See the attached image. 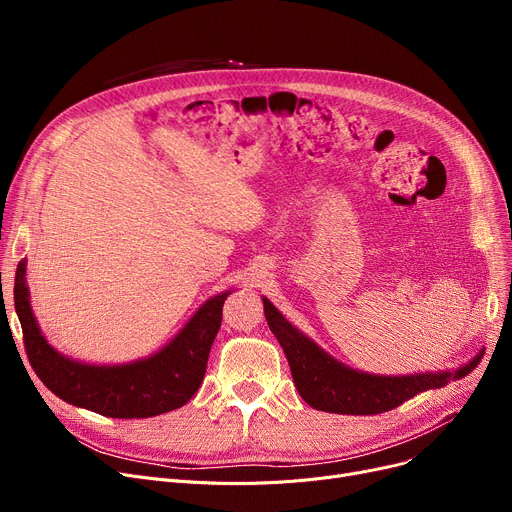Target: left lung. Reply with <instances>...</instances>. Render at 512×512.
<instances>
[{
    "instance_id": "left-lung-1",
    "label": "left lung",
    "mask_w": 512,
    "mask_h": 512,
    "mask_svg": "<svg viewBox=\"0 0 512 512\" xmlns=\"http://www.w3.org/2000/svg\"><path fill=\"white\" fill-rule=\"evenodd\" d=\"M263 311L267 326L278 338L288 359L294 386L309 407L326 413L340 415H378L390 411L419 392L442 388L450 380H461L475 365V357L469 365L456 371L442 373H415V375H373L355 371L342 365L334 357L299 332L288 319L263 299Z\"/></svg>"
}]
</instances>
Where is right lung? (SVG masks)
Listing matches in <instances>:
<instances>
[{"instance_id": "obj_1", "label": "right lung", "mask_w": 512, "mask_h": 512, "mask_svg": "<svg viewBox=\"0 0 512 512\" xmlns=\"http://www.w3.org/2000/svg\"><path fill=\"white\" fill-rule=\"evenodd\" d=\"M26 259L16 267L14 307L22 340L39 380L74 407L116 419H143L180 409L199 390L211 344L222 326V307L232 290L215 294L188 319L178 336L147 359L124 365L78 363L41 334L26 288Z\"/></svg>"}]
</instances>
